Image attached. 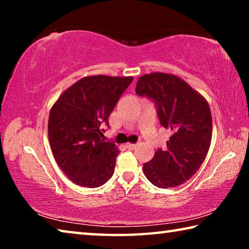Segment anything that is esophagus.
Returning a JSON list of instances; mask_svg holds the SVG:
<instances>
[{"mask_svg":"<svg viewBox=\"0 0 249 249\" xmlns=\"http://www.w3.org/2000/svg\"><path fill=\"white\" fill-rule=\"evenodd\" d=\"M125 146H126V148H127V149H134L137 145L133 144V142H126Z\"/></svg>","mask_w":249,"mask_h":249,"instance_id":"esophagus-1","label":"esophagus"}]
</instances>
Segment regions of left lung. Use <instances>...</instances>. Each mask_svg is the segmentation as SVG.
<instances>
[{"label": "left lung", "instance_id": "left-lung-1", "mask_svg": "<svg viewBox=\"0 0 249 249\" xmlns=\"http://www.w3.org/2000/svg\"><path fill=\"white\" fill-rule=\"evenodd\" d=\"M136 93L153 99L158 117L172 135L165 150L158 149L142 171L158 188L184 183L199 169L212 141V115L208 101L178 75L165 72L144 74Z\"/></svg>", "mask_w": 249, "mask_h": 249}]
</instances>
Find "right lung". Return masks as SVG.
<instances>
[{"label": "right lung", "instance_id": "1", "mask_svg": "<svg viewBox=\"0 0 249 249\" xmlns=\"http://www.w3.org/2000/svg\"><path fill=\"white\" fill-rule=\"evenodd\" d=\"M133 77L88 75L64 91L49 113L48 138L54 160L73 183L96 188L114 174L120 150L104 142L101 126Z\"/></svg>", "mask_w": 249, "mask_h": 249}]
</instances>
